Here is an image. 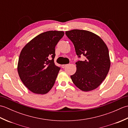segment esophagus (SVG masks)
I'll use <instances>...</instances> for the list:
<instances>
[{"label": "esophagus", "instance_id": "esophagus-1", "mask_svg": "<svg viewBox=\"0 0 128 128\" xmlns=\"http://www.w3.org/2000/svg\"><path fill=\"white\" fill-rule=\"evenodd\" d=\"M66 66H68V64H62V68H66Z\"/></svg>", "mask_w": 128, "mask_h": 128}]
</instances>
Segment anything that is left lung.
<instances>
[{
  "instance_id": "8db88e82",
  "label": "left lung",
  "mask_w": 128,
  "mask_h": 128,
  "mask_svg": "<svg viewBox=\"0 0 128 128\" xmlns=\"http://www.w3.org/2000/svg\"><path fill=\"white\" fill-rule=\"evenodd\" d=\"M74 45L78 57L85 56L83 61L76 62V72L70 77L81 90L90 91L97 88L110 70V61L107 45L98 35L82 30L66 32Z\"/></svg>"
}]
</instances>
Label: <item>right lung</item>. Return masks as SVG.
Here are the masks:
<instances>
[{
  "label": "right lung",
  "mask_w": 128,
  "mask_h": 128,
  "mask_svg": "<svg viewBox=\"0 0 128 128\" xmlns=\"http://www.w3.org/2000/svg\"><path fill=\"white\" fill-rule=\"evenodd\" d=\"M64 34L63 31L43 32L21 50L18 64V74L25 86L33 93L44 94L53 88L60 70L54 62L55 47Z\"/></svg>",
  "instance_id": "obj_1"
}]
</instances>
